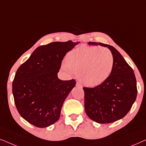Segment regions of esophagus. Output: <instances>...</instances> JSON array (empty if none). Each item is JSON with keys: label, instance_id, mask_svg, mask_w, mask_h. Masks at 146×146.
<instances>
[{"label": "esophagus", "instance_id": "34e87169", "mask_svg": "<svg viewBox=\"0 0 146 146\" xmlns=\"http://www.w3.org/2000/svg\"><path fill=\"white\" fill-rule=\"evenodd\" d=\"M76 86H79V87L82 88V85L80 83V82H76Z\"/></svg>", "mask_w": 146, "mask_h": 146}]
</instances>
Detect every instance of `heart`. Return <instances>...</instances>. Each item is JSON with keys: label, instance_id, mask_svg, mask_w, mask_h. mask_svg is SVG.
<instances>
[{"label": "heart", "instance_id": "b5f03b06", "mask_svg": "<svg viewBox=\"0 0 146 146\" xmlns=\"http://www.w3.org/2000/svg\"><path fill=\"white\" fill-rule=\"evenodd\" d=\"M64 71L78 75L81 81L88 86H96L108 79L114 66L111 50L99 46L84 45L70 51L66 56Z\"/></svg>", "mask_w": 146, "mask_h": 146}]
</instances>
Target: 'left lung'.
Masks as SVG:
<instances>
[{"mask_svg":"<svg viewBox=\"0 0 146 146\" xmlns=\"http://www.w3.org/2000/svg\"><path fill=\"white\" fill-rule=\"evenodd\" d=\"M96 44L110 50L114 58V66L104 82L94 88H83L84 108L92 120L108 123L121 119L131 109L137 96L136 79L133 69L114 47L100 42Z\"/></svg>","mask_w":146,"mask_h":146,"instance_id":"1","label":"left lung"}]
</instances>
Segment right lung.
<instances>
[{"label":"right lung","mask_w":146,"mask_h":146,"mask_svg":"<svg viewBox=\"0 0 146 146\" xmlns=\"http://www.w3.org/2000/svg\"><path fill=\"white\" fill-rule=\"evenodd\" d=\"M76 44L69 40L41 46L18 68L13 82L14 100L20 115L28 122L46 127L58 120L76 80H61L57 74L66 54Z\"/></svg>","instance_id":"add662e5"}]
</instances>
